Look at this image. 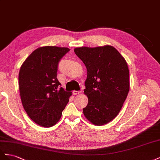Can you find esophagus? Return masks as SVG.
<instances>
[{
    "mask_svg": "<svg viewBox=\"0 0 160 160\" xmlns=\"http://www.w3.org/2000/svg\"><path fill=\"white\" fill-rule=\"evenodd\" d=\"M80 93H81V91H76V90L73 91V94L74 95H78Z\"/></svg>",
    "mask_w": 160,
    "mask_h": 160,
    "instance_id": "1",
    "label": "esophagus"
}]
</instances>
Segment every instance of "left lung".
<instances>
[{
  "instance_id": "obj_1",
  "label": "left lung",
  "mask_w": 160,
  "mask_h": 160,
  "mask_svg": "<svg viewBox=\"0 0 160 160\" xmlns=\"http://www.w3.org/2000/svg\"><path fill=\"white\" fill-rule=\"evenodd\" d=\"M87 70L85 117L96 125L107 124L122 107L129 91V71L125 58L111 45L74 49Z\"/></svg>"
}]
</instances>
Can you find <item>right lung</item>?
<instances>
[{"label": "right lung", "mask_w": 160, "mask_h": 160, "mask_svg": "<svg viewBox=\"0 0 160 160\" xmlns=\"http://www.w3.org/2000/svg\"><path fill=\"white\" fill-rule=\"evenodd\" d=\"M70 51L68 48L40 47L21 66L19 86L22 104L31 119L44 127L60 119L72 92H66L57 78L58 66Z\"/></svg>", "instance_id": "add662e5"}]
</instances>
